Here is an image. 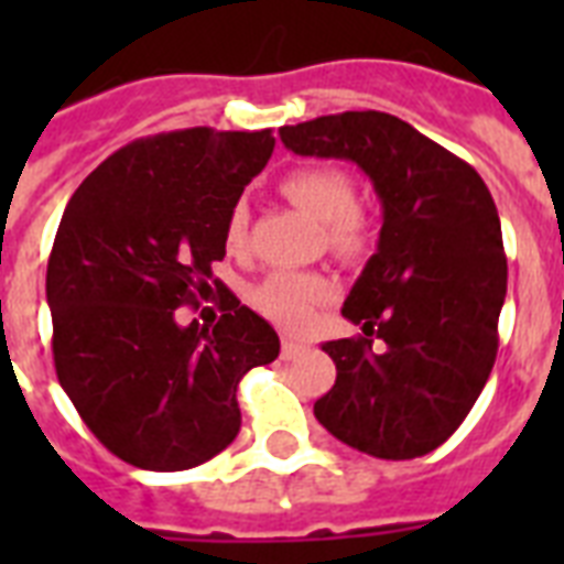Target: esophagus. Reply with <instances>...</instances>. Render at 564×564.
<instances>
[{
  "mask_svg": "<svg viewBox=\"0 0 564 564\" xmlns=\"http://www.w3.org/2000/svg\"><path fill=\"white\" fill-rule=\"evenodd\" d=\"M301 351H304V343H299V339H283L281 345L283 360H292V357H299Z\"/></svg>",
  "mask_w": 564,
  "mask_h": 564,
  "instance_id": "obj_1",
  "label": "esophagus"
}]
</instances>
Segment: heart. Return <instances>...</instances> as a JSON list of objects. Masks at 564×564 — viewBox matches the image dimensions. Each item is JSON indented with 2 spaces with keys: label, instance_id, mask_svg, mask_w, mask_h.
<instances>
[{
  "label": "heart",
  "instance_id": "b5f03b06",
  "mask_svg": "<svg viewBox=\"0 0 564 564\" xmlns=\"http://www.w3.org/2000/svg\"><path fill=\"white\" fill-rule=\"evenodd\" d=\"M281 193L295 207L318 221H327V239L336 251L357 254L366 246V225L354 210L357 189L345 172L334 166H301L283 175ZM248 213L242 204L230 207L225 219V246L230 251L246 248ZM334 281L318 272H272L254 290V307L283 327H301L310 313L334 295Z\"/></svg>",
  "mask_w": 564,
  "mask_h": 564
}]
</instances>
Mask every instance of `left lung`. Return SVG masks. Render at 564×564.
Listing matches in <instances>:
<instances>
[{
  "label": "left lung",
  "mask_w": 564,
  "mask_h": 564,
  "mask_svg": "<svg viewBox=\"0 0 564 564\" xmlns=\"http://www.w3.org/2000/svg\"><path fill=\"white\" fill-rule=\"evenodd\" d=\"M281 140L304 158L357 163L383 204L377 251L343 307L366 336L322 345L336 383L313 406L318 424L377 459L430 454L471 412L498 357L507 254L489 187L380 110L283 126Z\"/></svg>",
  "instance_id": "8db88e82"
}]
</instances>
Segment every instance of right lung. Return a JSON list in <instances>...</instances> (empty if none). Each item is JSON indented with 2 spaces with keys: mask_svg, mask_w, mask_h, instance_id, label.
<instances>
[{
  "mask_svg": "<svg viewBox=\"0 0 564 564\" xmlns=\"http://www.w3.org/2000/svg\"><path fill=\"white\" fill-rule=\"evenodd\" d=\"M272 131L184 128L113 152L69 198L46 269L57 380L122 463L184 471L239 433L237 386L281 351L210 265L225 219L272 158ZM223 292L213 328L174 313Z\"/></svg>",
  "mask_w": 564,
  "mask_h": 564,
  "instance_id": "add662e5",
  "label": "right lung"
}]
</instances>
